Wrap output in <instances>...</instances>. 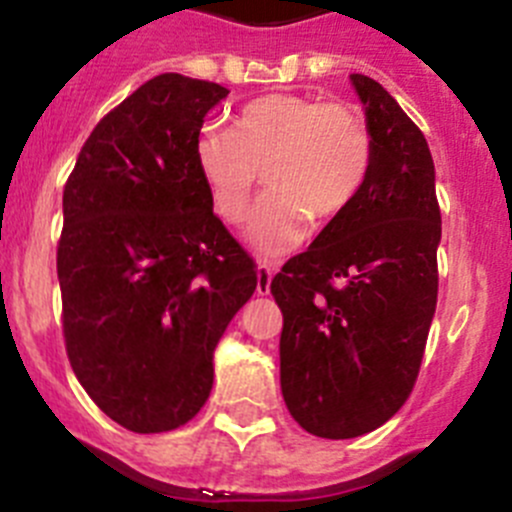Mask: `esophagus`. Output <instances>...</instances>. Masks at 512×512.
<instances>
[{
  "label": "esophagus",
  "instance_id": "1",
  "mask_svg": "<svg viewBox=\"0 0 512 512\" xmlns=\"http://www.w3.org/2000/svg\"><path fill=\"white\" fill-rule=\"evenodd\" d=\"M272 275H275V270H272L267 262H260V265H257V293H260V295L270 293Z\"/></svg>",
  "mask_w": 512,
  "mask_h": 512
}]
</instances>
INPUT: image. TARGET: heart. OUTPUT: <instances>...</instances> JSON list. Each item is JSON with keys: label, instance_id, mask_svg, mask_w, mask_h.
<instances>
[{"label": "heart", "instance_id": "b5f03b06", "mask_svg": "<svg viewBox=\"0 0 512 512\" xmlns=\"http://www.w3.org/2000/svg\"><path fill=\"white\" fill-rule=\"evenodd\" d=\"M371 159V131L353 105L300 93L260 95L234 113L229 131L207 126L194 141L199 176L222 222L247 217L265 176L270 191L250 224L252 245L265 255L298 247L310 216L328 224L346 214Z\"/></svg>", "mask_w": 512, "mask_h": 512}]
</instances>
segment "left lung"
<instances>
[{"instance_id":"1","label":"left lung","mask_w":512,"mask_h":512,"mask_svg":"<svg viewBox=\"0 0 512 512\" xmlns=\"http://www.w3.org/2000/svg\"><path fill=\"white\" fill-rule=\"evenodd\" d=\"M351 80L374 143L364 189L270 283L283 310V399L305 432L326 439L371 432L404 407L439 285L442 214L427 138L376 80Z\"/></svg>"}]
</instances>
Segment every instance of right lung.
Listing matches in <instances>:
<instances>
[{
  "mask_svg": "<svg viewBox=\"0 0 512 512\" xmlns=\"http://www.w3.org/2000/svg\"><path fill=\"white\" fill-rule=\"evenodd\" d=\"M229 90L156 75L105 113L62 191L57 280L75 376L138 434L197 417L212 356L257 288V265L212 212L194 161L204 116Z\"/></svg>",
  "mask_w": 512,
  "mask_h": 512,
  "instance_id": "1",
  "label": "right lung"
}]
</instances>
